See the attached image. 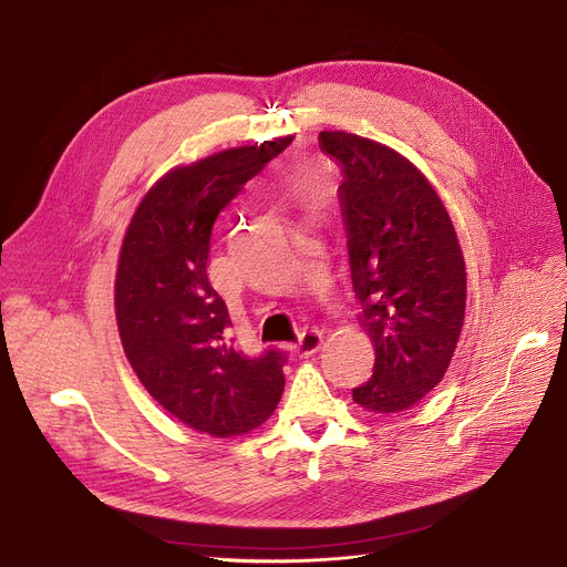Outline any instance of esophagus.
<instances>
[{"mask_svg": "<svg viewBox=\"0 0 567 567\" xmlns=\"http://www.w3.org/2000/svg\"><path fill=\"white\" fill-rule=\"evenodd\" d=\"M321 343H323V332L317 330V328H310V330H302L300 332V337H298L293 348H296V352L300 357H307V354L317 352L321 348Z\"/></svg>", "mask_w": 567, "mask_h": 567, "instance_id": "obj_1", "label": "esophagus"}]
</instances>
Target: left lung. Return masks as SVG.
<instances>
[{
    "label": "left lung",
    "instance_id": "8db88e82",
    "mask_svg": "<svg viewBox=\"0 0 567 567\" xmlns=\"http://www.w3.org/2000/svg\"><path fill=\"white\" fill-rule=\"evenodd\" d=\"M319 146L339 167L341 219L373 375L352 398L378 414L423 400L450 367L466 315V267L427 178L393 148L343 131Z\"/></svg>",
    "mask_w": 567,
    "mask_h": 567
}]
</instances>
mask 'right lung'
Masks as SVG:
<instances>
[{
    "label": "right lung",
    "instance_id": "add662e5",
    "mask_svg": "<svg viewBox=\"0 0 567 567\" xmlns=\"http://www.w3.org/2000/svg\"><path fill=\"white\" fill-rule=\"evenodd\" d=\"M291 144V137L215 153L169 172L142 198L115 280L124 352L144 389L192 430L237 436L280 402L287 352L246 354L205 267L226 205Z\"/></svg>",
    "mask_w": 567,
    "mask_h": 567
}]
</instances>
